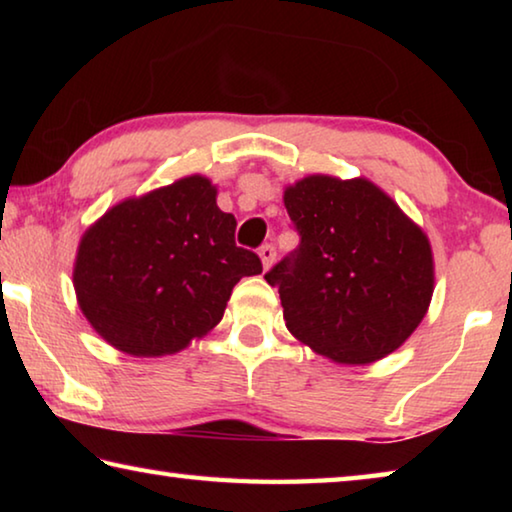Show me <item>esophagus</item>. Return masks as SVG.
<instances>
[{
  "mask_svg": "<svg viewBox=\"0 0 512 512\" xmlns=\"http://www.w3.org/2000/svg\"><path fill=\"white\" fill-rule=\"evenodd\" d=\"M275 246L273 244H264L262 248H259V257H262V264H264V271L266 268H271L273 262H275Z\"/></svg>",
  "mask_w": 512,
  "mask_h": 512,
  "instance_id": "obj_1",
  "label": "esophagus"
}]
</instances>
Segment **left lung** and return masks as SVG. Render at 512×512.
Masks as SVG:
<instances>
[{
  "label": "left lung",
  "mask_w": 512,
  "mask_h": 512,
  "mask_svg": "<svg viewBox=\"0 0 512 512\" xmlns=\"http://www.w3.org/2000/svg\"><path fill=\"white\" fill-rule=\"evenodd\" d=\"M300 244L264 277L293 336L339 363L377 361L427 314L424 232L368 180L309 176L284 192Z\"/></svg>",
  "instance_id": "obj_1"
}]
</instances>
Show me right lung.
Listing matches in <instances>:
<instances>
[{
  "label": "right lung",
  "mask_w": 512,
  "mask_h": 512,
  "mask_svg": "<svg viewBox=\"0 0 512 512\" xmlns=\"http://www.w3.org/2000/svg\"><path fill=\"white\" fill-rule=\"evenodd\" d=\"M235 228L201 176L115 205L85 232L76 255L85 318L135 357L183 350L223 318L241 277L262 273L257 253L235 244Z\"/></svg>",
  "instance_id": "add662e5"
}]
</instances>
